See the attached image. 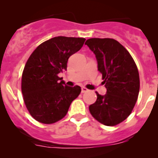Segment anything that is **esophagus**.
I'll return each mask as SVG.
<instances>
[{"instance_id": "1", "label": "esophagus", "mask_w": 158, "mask_h": 158, "mask_svg": "<svg viewBox=\"0 0 158 158\" xmlns=\"http://www.w3.org/2000/svg\"><path fill=\"white\" fill-rule=\"evenodd\" d=\"M89 91V89H86L85 87H81V93H86Z\"/></svg>"}]
</instances>
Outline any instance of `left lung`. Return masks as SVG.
<instances>
[{
	"label": "left lung",
	"mask_w": 158,
	"mask_h": 158,
	"mask_svg": "<svg viewBox=\"0 0 158 158\" xmlns=\"http://www.w3.org/2000/svg\"><path fill=\"white\" fill-rule=\"evenodd\" d=\"M85 44L94 53L107 93L89 106L91 115L106 126H115L130 115L139 93V70L127 49L113 39H89Z\"/></svg>",
	"instance_id": "1"
}]
</instances>
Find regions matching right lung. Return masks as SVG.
<instances>
[{
    "label": "right lung",
    "mask_w": 158,
    "mask_h": 158,
    "mask_svg": "<svg viewBox=\"0 0 158 158\" xmlns=\"http://www.w3.org/2000/svg\"><path fill=\"white\" fill-rule=\"evenodd\" d=\"M84 38L57 36L40 44L29 57L22 75L25 105L33 118L51 124L67 114L81 87L67 86L59 73L65 70L68 59L82 47Z\"/></svg>",
    "instance_id": "right-lung-1"
}]
</instances>
